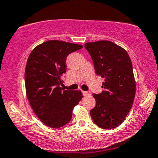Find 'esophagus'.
<instances>
[{
	"label": "esophagus",
	"mask_w": 158,
	"mask_h": 158,
	"mask_svg": "<svg viewBox=\"0 0 158 158\" xmlns=\"http://www.w3.org/2000/svg\"><path fill=\"white\" fill-rule=\"evenodd\" d=\"M82 94H83L84 96H88V95H90L91 93L89 92H85V91H82Z\"/></svg>",
	"instance_id": "esophagus-1"
}]
</instances>
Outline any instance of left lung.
Listing matches in <instances>:
<instances>
[{"instance_id": "left-lung-1", "label": "left lung", "mask_w": 158, "mask_h": 158, "mask_svg": "<svg viewBox=\"0 0 158 158\" xmlns=\"http://www.w3.org/2000/svg\"><path fill=\"white\" fill-rule=\"evenodd\" d=\"M92 57L96 74L104 78L99 94H93L96 105L90 110L94 123L101 129L117 127L132 108L135 94L132 64L127 51L110 41L85 44Z\"/></svg>"}]
</instances>
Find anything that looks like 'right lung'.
<instances>
[{
    "label": "right lung",
    "instance_id": "right-lung-1",
    "mask_svg": "<svg viewBox=\"0 0 158 158\" xmlns=\"http://www.w3.org/2000/svg\"><path fill=\"white\" fill-rule=\"evenodd\" d=\"M83 48L80 44L51 40L32 50L26 63L25 84L31 108L41 122L57 129L72 118L73 109L82 97L79 91L60 87L66 71V57Z\"/></svg>",
    "mask_w": 158,
    "mask_h": 158
}]
</instances>
